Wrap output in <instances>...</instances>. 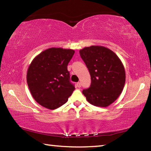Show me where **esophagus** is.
I'll return each instance as SVG.
<instances>
[{
    "label": "esophagus",
    "instance_id": "34e87169",
    "mask_svg": "<svg viewBox=\"0 0 151 151\" xmlns=\"http://www.w3.org/2000/svg\"><path fill=\"white\" fill-rule=\"evenodd\" d=\"M76 86H77L78 88H80L81 86V83H79V82H78V83H76Z\"/></svg>",
    "mask_w": 151,
    "mask_h": 151
}]
</instances>
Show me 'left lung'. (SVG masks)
<instances>
[{
  "instance_id": "left-lung-1",
  "label": "left lung",
  "mask_w": 151,
  "mask_h": 151,
  "mask_svg": "<svg viewBox=\"0 0 151 151\" xmlns=\"http://www.w3.org/2000/svg\"><path fill=\"white\" fill-rule=\"evenodd\" d=\"M91 75L90 87L83 93L89 103L106 107L123 90L126 75L121 60L113 51L103 46H91L79 51Z\"/></svg>"
}]
</instances>
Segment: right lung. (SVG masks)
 <instances>
[{"label": "right lung", "instance_id": "1", "mask_svg": "<svg viewBox=\"0 0 151 151\" xmlns=\"http://www.w3.org/2000/svg\"><path fill=\"white\" fill-rule=\"evenodd\" d=\"M75 50L49 48L38 55L28 68L27 81L35 100L48 109H56L68 101L75 88L70 82L67 66Z\"/></svg>", "mask_w": 151, "mask_h": 151}]
</instances>
